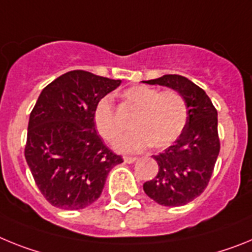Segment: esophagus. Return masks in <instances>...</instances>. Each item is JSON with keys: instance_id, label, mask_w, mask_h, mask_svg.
Listing matches in <instances>:
<instances>
[{"instance_id": "1", "label": "esophagus", "mask_w": 252, "mask_h": 252, "mask_svg": "<svg viewBox=\"0 0 252 252\" xmlns=\"http://www.w3.org/2000/svg\"><path fill=\"white\" fill-rule=\"evenodd\" d=\"M135 157H124V162L126 163H133L135 161Z\"/></svg>"}]
</instances>
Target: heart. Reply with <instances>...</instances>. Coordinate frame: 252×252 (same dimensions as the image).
<instances>
[{
	"instance_id": "heart-1",
	"label": "heart",
	"mask_w": 252,
	"mask_h": 252,
	"mask_svg": "<svg viewBox=\"0 0 252 252\" xmlns=\"http://www.w3.org/2000/svg\"><path fill=\"white\" fill-rule=\"evenodd\" d=\"M124 104L134 113L130 134L114 146L119 152H138L152 146L166 148L180 137L188 119L185 99L175 90L159 91L148 85H134L122 94ZM94 122L99 134L108 142L117 141L122 126L109 96L97 101L94 110Z\"/></svg>"
}]
</instances>
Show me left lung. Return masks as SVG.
Masks as SVG:
<instances>
[{
	"instance_id": "1",
	"label": "left lung",
	"mask_w": 252,
	"mask_h": 252,
	"mask_svg": "<svg viewBox=\"0 0 252 252\" xmlns=\"http://www.w3.org/2000/svg\"><path fill=\"white\" fill-rule=\"evenodd\" d=\"M183 95L188 108L185 128L174 143L153 158L158 174L143 184L144 192L165 207H180L194 200L207 188L220 155L217 110L204 90L187 77L165 74L144 81Z\"/></svg>"
}]
</instances>
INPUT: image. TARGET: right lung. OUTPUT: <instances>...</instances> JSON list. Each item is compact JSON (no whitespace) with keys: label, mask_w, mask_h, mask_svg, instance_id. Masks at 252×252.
Here are the masks:
<instances>
[{"label":"right lung","mask_w":252,"mask_h":252,"mask_svg":"<svg viewBox=\"0 0 252 252\" xmlns=\"http://www.w3.org/2000/svg\"><path fill=\"white\" fill-rule=\"evenodd\" d=\"M120 80L71 71L40 93L29 118L25 158L35 184L52 205L84 209L99 199L114 166L111 152L95 129L94 110Z\"/></svg>","instance_id":"1"}]
</instances>
